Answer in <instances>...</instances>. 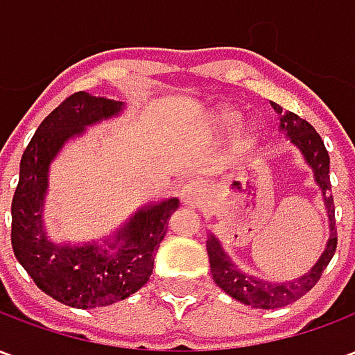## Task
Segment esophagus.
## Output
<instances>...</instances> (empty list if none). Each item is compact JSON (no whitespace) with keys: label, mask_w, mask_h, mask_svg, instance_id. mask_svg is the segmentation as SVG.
<instances>
[{"label":"esophagus","mask_w":355,"mask_h":355,"mask_svg":"<svg viewBox=\"0 0 355 355\" xmlns=\"http://www.w3.org/2000/svg\"><path fill=\"white\" fill-rule=\"evenodd\" d=\"M201 192H203V188H201L196 180H190V182H186L182 188H180V201L184 203V205H198L201 201Z\"/></svg>","instance_id":"1"}]
</instances>
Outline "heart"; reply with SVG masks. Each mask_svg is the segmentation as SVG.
Segmentation results:
<instances>
[{"instance_id": "1", "label": "heart", "mask_w": 355, "mask_h": 355, "mask_svg": "<svg viewBox=\"0 0 355 355\" xmlns=\"http://www.w3.org/2000/svg\"><path fill=\"white\" fill-rule=\"evenodd\" d=\"M239 119H241V112L234 108H220L218 112L213 114V119H211V125H213V129L216 132H228L234 127V125L239 123ZM259 137V129H257V125H245L241 131L238 132V137H236V144L239 148H249L253 144L254 140Z\"/></svg>"}]
</instances>
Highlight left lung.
Wrapping results in <instances>:
<instances>
[{
  "label": "left lung",
  "instance_id": "obj_1",
  "mask_svg": "<svg viewBox=\"0 0 355 355\" xmlns=\"http://www.w3.org/2000/svg\"><path fill=\"white\" fill-rule=\"evenodd\" d=\"M274 110L279 114V127L282 131L287 132L291 142L302 152L306 163L312 167L315 182L321 188L323 193V201L327 207L329 215V236L327 247L320 257V261L313 264V268L308 274L300 275L298 279L285 283H272V282H261L259 277L241 272L230 257L224 253L220 247V241L211 234L207 239V253L209 262H211V274L215 283L228 293L232 298H236L243 304L251 306V308H262V310H272V308H282L291 302H295L300 297H304L308 291L312 289L315 283L320 282L323 270L333 259L336 251V228H335V203H333V196H331V178H329V154L327 148L323 144V140L313 129L312 125L306 119L298 117L293 112H283L279 104L272 102Z\"/></svg>",
  "mask_w": 355,
  "mask_h": 355
}]
</instances>
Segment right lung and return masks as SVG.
Instances as JSON below:
<instances>
[{"label": "right lung", "mask_w": 355, "mask_h": 355, "mask_svg": "<svg viewBox=\"0 0 355 355\" xmlns=\"http://www.w3.org/2000/svg\"><path fill=\"white\" fill-rule=\"evenodd\" d=\"M123 102L89 93H73L45 117L20 159L19 186L11 203V243L15 257L34 283L58 302L72 308H96L131 297L154 270L155 251L167 234L177 198L137 211L106 249L57 245L43 228L47 173L68 139L85 127L117 116Z\"/></svg>", "instance_id": "add662e5"}]
</instances>
